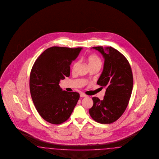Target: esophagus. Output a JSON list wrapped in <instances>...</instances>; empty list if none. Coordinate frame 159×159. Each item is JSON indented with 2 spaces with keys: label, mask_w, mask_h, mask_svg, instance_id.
Returning <instances> with one entry per match:
<instances>
[{
  "label": "esophagus",
  "mask_w": 159,
  "mask_h": 159,
  "mask_svg": "<svg viewBox=\"0 0 159 159\" xmlns=\"http://www.w3.org/2000/svg\"><path fill=\"white\" fill-rule=\"evenodd\" d=\"M80 96L81 98H85V97H87V95H85V94H84V93H81V94L80 95Z\"/></svg>",
  "instance_id": "1"
}]
</instances>
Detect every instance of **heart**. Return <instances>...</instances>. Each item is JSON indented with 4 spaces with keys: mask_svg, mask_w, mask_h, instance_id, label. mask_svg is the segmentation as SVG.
Returning <instances> with one entry per match:
<instances>
[{
    "mask_svg": "<svg viewBox=\"0 0 159 159\" xmlns=\"http://www.w3.org/2000/svg\"><path fill=\"white\" fill-rule=\"evenodd\" d=\"M87 61L89 65V67H101L102 66V61L101 60V58H99V56H98L97 55H90L87 58ZM77 63L76 62L73 65L72 67V70L73 71L76 69V68Z\"/></svg>",
    "mask_w": 159,
    "mask_h": 159,
    "instance_id": "1",
    "label": "heart"
}]
</instances>
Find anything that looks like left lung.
Instances as JSON below:
<instances>
[{
    "label": "left lung",
    "instance_id": "obj_1",
    "mask_svg": "<svg viewBox=\"0 0 159 159\" xmlns=\"http://www.w3.org/2000/svg\"><path fill=\"white\" fill-rule=\"evenodd\" d=\"M104 58L103 70L97 84L106 88L101 101L93 97V107L89 110L93 120L101 124H111L123 114L127 108L133 87V76L128 61L120 51L111 47H93Z\"/></svg>",
    "mask_w": 159,
    "mask_h": 159
}]
</instances>
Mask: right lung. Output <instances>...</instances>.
Here are the masks:
<instances>
[{"label":"right lung","instance_id":"1","mask_svg":"<svg viewBox=\"0 0 159 159\" xmlns=\"http://www.w3.org/2000/svg\"><path fill=\"white\" fill-rule=\"evenodd\" d=\"M82 48L52 47L36 60L30 77L32 101L40 116L52 124L67 121L76 105L80 95L63 90L60 80L70 76V66Z\"/></svg>","mask_w":159,"mask_h":159}]
</instances>
